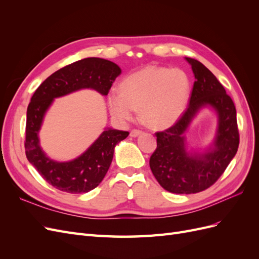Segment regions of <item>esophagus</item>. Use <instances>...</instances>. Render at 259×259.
<instances>
[{"label":"esophagus","instance_id":"obj_1","mask_svg":"<svg viewBox=\"0 0 259 259\" xmlns=\"http://www.w3.org/2000/svg\"><path fill=\"white\" fill-rule=\"evenodd\" d=\"M142 131L140 130H132L131 131V133H130V135H131V137H137V136H139L140 134H142Z\"/></svg>","mask_w":259,"mask_h":259}]
</instances>
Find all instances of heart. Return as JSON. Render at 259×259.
Here are the masks:
<instances>
[{
    "label": "heart",
    "mask_w": 259,
    "mask_h": 259,
    "mask_svg": "<svg viewBox=\"0 0 259 259\" xmlns=\"http://www.w3.org/2000/svg\"><path fill=\"white\" fill-rule=\"evenodd\" d=\"M191 82L178 68L149 66L125 76L120 91L109 92L107 101L113 119L132 120L140 108V116L152 128H166L183 114L190 97Z\"/></svg>",
    "instance_id": "b5f03b06"
}]
</instances>
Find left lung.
Here are the masks:
<instances>
[{
    "mask_svg": "<svg viewBox=\"0 0 259 259\" xmlns=\"http://www.w3.org/2000/svg\"><path fill=\"white\" fill-rule=\"evenodd\" d=\"M185 59L195 77L189 105L173 126L155 133L156 149L149 161L158 183L177 194L197 193L215 184L236 155L240 142L236 107L224 86L200 61ZM203 107L218 114L217 134L205 152H189L184 133Z\"/></svg>",
    "mask_w": 259,
    "mask_h": 259,
    "instance_id": "left-lung-1",
    "label": "left lung"
}]
</instances>
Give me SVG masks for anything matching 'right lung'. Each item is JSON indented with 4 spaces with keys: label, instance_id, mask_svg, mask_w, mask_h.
Here are the masks:
<instances>
[{
    "label": "right lung",
    "instance_id": "obj_1",
    "mask_svg": "<svg viewBox=\"0 0 259 259\" xmlns=\"http://www.w3.org/2000/svg\"><path fill=\"white\" fill-rule=\"evenodd\" d=\"M120 74L121 68L110 60L85 58L54 72L31 97L27 109L26 155L38 174L56 189L69 193H85L95 189L110 167L115 145L130 133L105 128L80 156L68 162H58L49 158L40 146L38 132L45 113L55 98L80 90H95L107 96Z\"/></svg>",
    "mask_w": 259,
    "mask_h": 259
}]
</instances>
